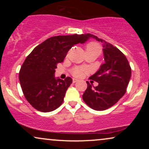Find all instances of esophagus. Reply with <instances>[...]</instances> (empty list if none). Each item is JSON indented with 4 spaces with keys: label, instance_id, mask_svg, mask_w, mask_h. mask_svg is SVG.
I'll list each match as a JSON object with an SVG mask.
<instances>
[{
    "label": "esophagus",
    "instance_id": "34e87169",
    "mask_svg": "<svg viewBox=\"0 0 149 149\" xmlns=\"http://www.w3.org/2000/svg\"><path fill=\"white\" fill-rule=\"evenodd\" d=\"M77 81H78V79H72V82L74 83L77 82Z\"/></svg>",
    "mask_w": 149,
    "mask_h": 149
}]
</instances>
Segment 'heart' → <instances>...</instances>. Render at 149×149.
Listing matches in <instances>:
<instances>
[{
	"mask_svg": "<svg viewBox=\"0 0 149 149\" xmlns=\"http://www.w3.org/2000/svg\"><path fill=\"white\" fill-rule=\"evenodd\" d=\"M86 52L95 53L97 56H99L101 53V47L99 44L97 42H89L87 45L86 46ZM85 73V70L83 68H80V67H76L72 70V74L73 76L76 77H82L83 74Z\"/></svg>",
	"mask_w": 149,
	"mask_h": 149,
	"instance_id": "b5f03b06",
	"label": "heart"
}]
</instances>
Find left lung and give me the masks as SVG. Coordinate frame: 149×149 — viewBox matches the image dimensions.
Segmentation results:
<instances>
[{
	"mask_svg": "<svg viewBox=\"0 0 149 149\" xmlns=\"http://www.w3.org/2000/svg\"><path fill=\"white\" fill-rule=\"evenodd\" d=\"M86 35L87 40L92 38L102 43L104 63L89 77L98 85L94 87L87 81V88L83 99L92 109L104 111L115 104L125 93L132 70L125 55L119 49L93 34Z\"/></svg>",
	"mask_w": 149,
	"mask_h": 149,
	"instance_id": "8db88e82",
	"label": "left lung"
}]
</instances>
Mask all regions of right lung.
Instances as JSON below:
<instances>
[{
  "label": "right lung",
  "mask_w": 149,
  "mask_h": 149,
  "mask_svg": "<svg viewBox=\"0 0 149 149\" xmlns=\"http://www.w3.org/2000/svg\"><path fill=\"white\" fill-rule=\"evenodd\" d=\"M87 40L86 34L53 36L28 55L19 70V79L24 96L34 109L47 113L62 104L72 79L55 77L57 65L64 61L72 46Z\"/></svg>",
  "instance_id": "add662e5"
}]
</instances>
